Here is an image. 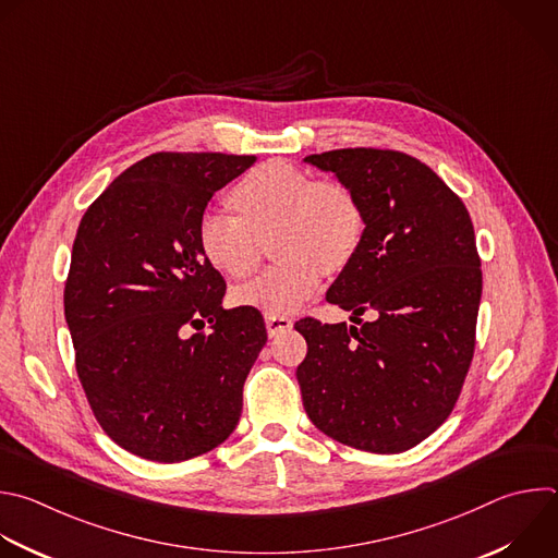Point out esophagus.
<instances>
[{"label":"esophagus","mask_w":558,"mask_h":558,"mask_svg":"<svg viewBox=\"0 0 558 558\" xmlns=\"http://www.w3.org/2000/svg\"><path fill=\"white\" fill-rule=\"evenodd\" d=\"M265 326H267L269 337H278V335L287 332L293 326V322L287 315H265Z\"/></svg>","instance_id":"esophagus-1"}]
</instances>
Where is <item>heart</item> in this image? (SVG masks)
Instances as JSON below:
<instances>
[{
  "label": "heart",
  "mask_w": 558,
  "mask_h": 558,
  "mask_svg": "<svg viewBox=\"0 0 558 558\" xmlns=\"http://www.w3.org/2000/svg\"><path fill=\"white\" fill-rule=\"evenodd\" d=\"M236 215L208 208L197 221V245L208 265L230 278H245L258 265L256 236L276 230V267L234 289L241 306L267 315L291 313L322 284V267H343L354 254L363 213L356 195L339 179L280 159L250 170L230 193Z\"/></svg>",
  "instance_id": "obj_1"
}]
</instances>
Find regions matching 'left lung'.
<instances>
[{
  "label": "left lung",
  "mask_w": 558,
  "mask_h": 558,
  "mask_svg": "<svg viewBox=\"0 0 558 558\" xmlns=\"http://www.w3.org/2000/svg\"><path fill=\"white\" fill-rule=\"evenodd\" d=\"M304 161L350 185L365 226L326 291L361 326L295 324L308 343L295 369L304 410L348 447L408 451L447 421L473 359L482 269L471 217L405 153L339 148Z\"/></svg>",
  "instance_id": "obj_1"
}]
</instances>
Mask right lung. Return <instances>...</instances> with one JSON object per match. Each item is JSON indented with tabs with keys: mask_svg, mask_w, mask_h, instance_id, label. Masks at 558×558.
<instances>
[{
	"mask_svg": "<svg viewBox=\"0 0 558 558\" xmlns=\"http://www.w3.org/2000/svg\"><path fill=\"white\" fill-rule=\"evenodd\" d=\"M254 163L155 153L81 219L63 295L76 373L105 434L144 460H191L239 425L267 330L256 308L221 306L226 280L199 252L197 221Z\"/></svg>",
	"mask_w": 558,
	"mask_h": 558,
	"instance_id": "1",
	"label": "right lung"
}]
</instances>
